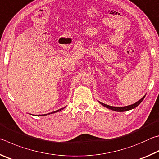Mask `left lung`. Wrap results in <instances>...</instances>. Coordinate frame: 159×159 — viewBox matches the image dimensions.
Segmentation results:
<instances>
[{"label":"left lung","instance_id":"obj_1","mask_svg":"<svg viewBox=\"0 0 159 159\" xmlns=\"http://www.w3.org/2000/svg\"><path fill=\"white\" fill-rule=\"evenodd\" d=\"M145 95L142 98V99H139V101H138L137 102H135L134 104H131V105H128V106H126V107H112V106H109V105H107V104H105L104 103H102V102H99V103H100L102 106L107 107V108H108L109 109H111L113 111H118V112H122V111H129V110L130 109H133L134 108H135V107H138L139 104L141 103L143 100L144 98H145Z\"/></svg>","mask_w":159,"mask_h":159}]
</instances>
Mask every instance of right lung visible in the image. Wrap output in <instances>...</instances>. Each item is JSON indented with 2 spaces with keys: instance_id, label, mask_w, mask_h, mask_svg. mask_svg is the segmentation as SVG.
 I'll list each match as a JSON object with an SVG mask.
<instances>
[{
  "instance_id": "obj_1",
  "label": "right lung",
  "mask_w": 159,
  "mask_h": 159,
  "mask_svg": "<svg viewBox=\"0 0 159 159\" xmlns=\"http://www.w3.org/2000/svg\"><path fill=\"white\" fill-rule=\"evenodd\" d=\"M64 108H65V107H64ZM64 108H61V109H58V110H57V111H53V112H51V113H49V114H48H48H54V113H56V112H58V111H60L61 110H62ZM47 114H42V115H40V116H46Z\"/></svg>"
}]
</instances>
